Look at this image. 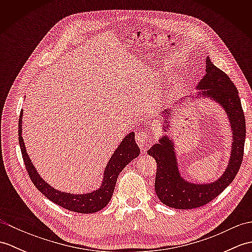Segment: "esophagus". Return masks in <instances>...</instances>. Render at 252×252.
Listing matches in <instances>:
<instances>
[{
    "instance_id": "esophagus-1",
    "label": "esophagus",
    "mask_w": 252,
    "mask_h": 252,
    "mask_svg": "<svg viewBox=\"0 0 252 252\" xmlns=\"http://www.w3.org/2000/svg\"><path fill=\"white\" fill-rule=\"evenodd\" d=\"M153 138H154L153 135H151L147 131H144V130L138 131L135 135V140H136L137 145L141 148L145 147L147 143H151L153 141Z\"/></svg>"
}]
</instances>
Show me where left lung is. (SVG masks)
Segmentation results:
<instances>
[{
  "label": "left lung",
  "mask_w": 252,
  "mask_h": 252,
  "mask_svg": "<svg viewBox=\"0 0 252 252\" xmlns=\"http://www.w3.org/2000/svg\"><path fill=\"white\" fill-rule=\"evenodd\" d=\"M196 90H200L195 95L186 96L189 98L209 97L220 105L226 112L232 132V149L227 167L223 174L210 183H191L181 175L175 145L168 135L159 138V143L148 149L147 154L157 162L155 190L163 205L175 209H194L207 205L215 199L236 176L243 162L244 146L246 138V121L238 91L225 72L213 65L209 56L206 58V74L198 82ZM186 98H181L184 103ZM163 132L169 130V116L171 109L164 110Z\"/></svg>",
  "instance_id": "left-lung-1"
}]
</instances>
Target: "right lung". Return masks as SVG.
<instances>
[{"label": "right lung", "mask_w": 252, "mask_h": 252, "mask_svg": "<svg viewBox=\"0 0 252 252\" xmlns=\"http://www.w3.org/2000/svg\"><path fill=\"white\" fill-rule=\"evenodd\" d=\"M23 114L24 110L20 111L19 122H18V140L19 146L23 154V159L28 171V174L32 183L46 198H49L56 205L78 213H93L97 212L108 205L114 192L118 175L125 169L126 164H129L133 159H135L140 155V148L135 143L134 132H131L123 138L120 145L117 147L114 154L111 155L109 161L107 162L104 170L103 181L99 189L93 191L85 192V194H70V192L61 191L55 189L49 183L41 178L37 172L31 159L26 151V145L23 138Z\"/></svg>", "instance_id": "obj_1"}]
</instances>
